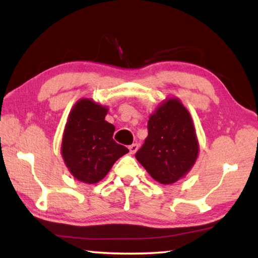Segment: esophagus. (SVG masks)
I'll return each instance as SVG.
<instances>
[{"mask_svg": "<svg viewBox=\"0 0 258 258\" xmlns=\"http://www.w3.org/2000/svg\"><path fill=\"white\" fill-rule=\"evenodd\" d=\"M138 148H139V146L137 145V143H133V145H131V146L128 147V149H130V152H131V154L134 155L135 152L138 151Z\"/></svg>", "mask_w": 258, "mask_h": 258, "instance_id": "34e87169", "label": "esophagus"}]
</instances>
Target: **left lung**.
<instances>
[{
	"label": "left lung",
	"mask_w": 258,
	"mask_h": 258,
	"mask_svg": "<svg viewBox=\"0 0 258 258\" xmlns=\"http://www.w3.org/2000/svg\"><path fill=\"white\" fill-rule=\"evenodd\" d=\"M199 143L191 115L177 98L164 100L148 120V137L135 158L161 184H173L194 167Z\"/></svg>",
	"instance_id": "left-lung-1"
}]
</instances>
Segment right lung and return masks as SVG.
I'll return each instance as SVG.
<instances>
[{"mask_svg": "<svg viewBox=\"0 0 258 258\" xmlns=\"http://www.w3.org/2000/svg\"><path fill=\"white\" fill-rule=\"evenodd\" d=\"M106 106L81 99L69 112L61 142V155L76 180L93 184L101 181L115 161L128 149L113 141L115 126L104 119Z\"/></svg>", "mask_w": 258, "mask_h": 258, "instance_id": "1", "label": "right lung"}]
</instances>
